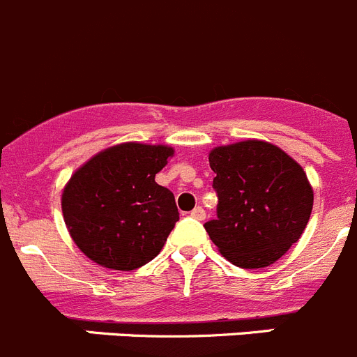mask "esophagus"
Wrapping results in <instances>:
<instances>
[{
  "mask_svg": "<svg viewBox=\"0 0 357 357\" xmlns=\"http://www.w3.org/2000/svg\"><path fill=\"white\" fill-rule=\"evenodd\" d=\"M191 218L198 219V221H204V219H205V211L202 207H195L191 211Z\"/></svg>",
  "mask_w": 357,
  "mask_h": 357,
  "instance_id": "34e87169",
  "label": "esophagus"
}]
</instances>
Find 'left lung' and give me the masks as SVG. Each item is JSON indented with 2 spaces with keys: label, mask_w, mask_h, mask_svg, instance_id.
<instances>
[{
  "label": "left lung",
  "mask_w": 357,
  "mask_h": 357,
  "mask_svg": "<svg viewBox=\"0 0 357 357\" xmlns=\"http://www.w3.org/2000/svg\"><path fill=\"white\" fill-rule=\"evenodd\" d=\"M218 218L205 223L221 255L243 269L281 258L308 225L313 191L292 157L266 142L248 139L208 153Z\"/></svg>",
  "instance_id": "1"
}]
</instances>
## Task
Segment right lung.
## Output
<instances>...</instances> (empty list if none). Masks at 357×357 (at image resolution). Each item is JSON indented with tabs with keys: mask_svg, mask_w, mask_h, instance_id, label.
Wrapping results in <instances>:
<instances>
[{
	"mask_svg": "<svg viewBox=\"0 0 357 357\" xmlns=\"http://www.w3.org/2000/svg\"><path fill=\"white\" fill-rule=\"evenodd\" d=\"M172 155L165 145L123 143L72 175L61 211L74 243L90 260L134 271L159 255L178 221L175 196L155 182Z\"/></svg>",
	"mask_w": 357,
	"mask_h": 357,
	"instance_id": "add662e5",
	"label": "right lung"
}]
</instances>
